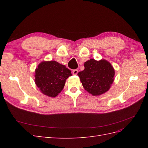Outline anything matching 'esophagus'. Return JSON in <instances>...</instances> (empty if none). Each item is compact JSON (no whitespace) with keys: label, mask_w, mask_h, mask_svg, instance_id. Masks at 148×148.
Returning <instances> with one entry per match:
<instances>
[{"label":"esophagus","mask_w":148,"mask_h":148,"mask_svg":"<svg viewBox=\"0 0 148 148\" xmlns=\"http://www.w3.org/2000/svg\"><path fill=\"white\" fill-rule=\"evenodd\" d=\"M72 73H73V75H77V74H78V70L77 69L73 70V71H72Z\"/></svg>","instance_id":"esophagus-1"}]
</instances>
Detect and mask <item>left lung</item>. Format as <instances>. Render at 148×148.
Returning <instances> with one entry per match:
<instances>
[{
    "mask_svg": "<svg viewBox=\"0 0 148 148\" xmlns=\"http://www.w3.org/2000/svg\"><path fill=\"white\" fill-rule=\"evenodd\" d=\"M84 70L78 75L84 89L93 96H99L109 90L114 80L115 70L108 61L90 59L84 62Z\"/></svg>",
    "mask_w": 148,
    "mask_h": 148,
    "instance_id": "left-lung-1",
    "label": "left lung"
}]
</instances>
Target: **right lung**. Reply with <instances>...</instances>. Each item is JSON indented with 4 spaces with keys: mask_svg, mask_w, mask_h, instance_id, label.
<instances>
[{
    "mask_svg": "<svg viewBox=\"0 0 148 148\" xmlns=\"http://www.w3.org/2000/svg\"><path fill=\"white\" fill-rule=\"evenodd\" d=\"M71 71L56 61H43L35 70V83L40 91L49 97H55L63 89Z\"/></svg>",
    "mask_w": 148,
    "mask_h": 148,
    "instance_id": "1",
    "label": "right lung"
}]
</instances>
